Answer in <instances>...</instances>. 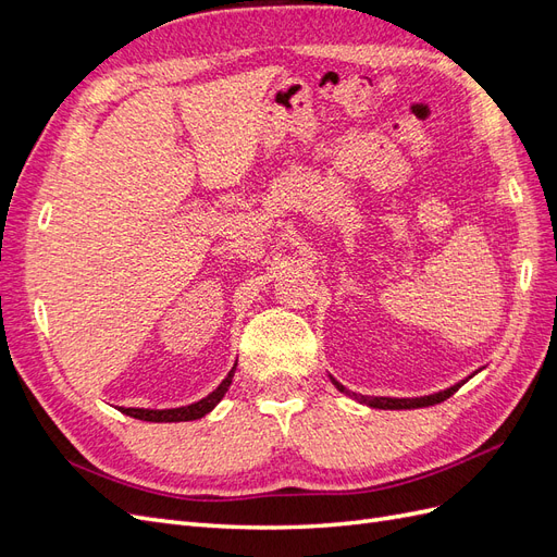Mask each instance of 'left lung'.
Here are the masks:
<instances>
[{"label": "left lung", "instance_id": "obj_1", "mask_svg": "<svg viewBox=\"0 0 557 557\" xmlns=\"http://www.w3.org/2000/svg\"><path fill=\"white\" fill-rule=\"evenodd\" d=\"M469 379H471V376H469ZM465 381H467V379H465ZM465 381L455 383V385L446 387V391H440V393H434V395H425V397H367V395L348 393L339 381L332 379V383H334L336 387H339L342 393L352 395L360 404H367V407H372V409H420V407H432V404H440V401L448 399L453 393H458V387L465 385Z\"/></svg>", "mask_w": 557, "mask_h": 557}]
</instances>
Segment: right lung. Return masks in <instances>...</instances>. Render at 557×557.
<instances>
[{
  "mask_svg": "<svg viewBox=\"0 0 557 557\" xmlns=\"http://www.w3.org/2000/svg\"><path fill=\"white\" fill-rule=\"evenodd\" d=\"M234 369H237V364L230 369V374L223 379V383L218 385L211 395H207L205 399H199L195 404H188V407H178V409H121V411L129 418L146 420V423H183V420H197L201 416H207L215 407V404L225 397V393L230 391Z\"/></svg>",
  "mask_w": 557,
  "mask_h": 557,
  "instance_id": "1",
  "label": "right lung"
}]
</instances>
